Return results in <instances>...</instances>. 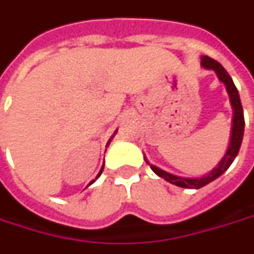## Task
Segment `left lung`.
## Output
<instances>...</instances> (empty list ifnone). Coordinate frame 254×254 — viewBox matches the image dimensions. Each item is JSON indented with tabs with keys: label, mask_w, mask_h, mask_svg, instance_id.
Masks as SVG:
<instances>
[{
	"label": "left lung",
	"mask_w": 254,
	"mask_h": 254,
	"mask_svg": "<svg viewBox=\"0 0 254 254\" xmlns=\"http://www.w3.org/2000/svg\"><path fill=\"white\" fill-rule=\"evenodd\" d=\"M202 64L206 69H211L217 73L218 78L225 84L227 91L230 94L231 104L234 108V124H232V135H231V142L228 146V150L225 153V156L223 157V160L220 162L217 167L213 171H210L209 174H206L203 177L200 178H183L177 177V176H173L167 171L160 170L157 169L156 166L149 164L150 169L153 173H156L159 177L164 178L166 181L174 184L177 187H183V188H190V190H199L204 185H207L211 181H214L216 178H218L224 171L227 170L231 166V163L234 162V159L237 157L241 144H242V138H244V128H245V117H244V109H242V104H241V98H239V92H238L235 84L232 81V78L228 74V71L224 69L221 64H218L217 61L211 59L209 57H202Z\"/></svg>",
	"instance_id": "1"
}]
</instances>
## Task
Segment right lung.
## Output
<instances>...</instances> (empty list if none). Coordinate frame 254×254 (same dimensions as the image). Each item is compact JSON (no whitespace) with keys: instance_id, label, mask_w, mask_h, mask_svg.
Returning a JSON list of instances; mask_svg holds the SVG:
<instances>
[{"instance_id":"1","label":"right lung","mask_w":254,"mask_h":254,"mask_svg":"<svg viewBox=\"0 0 254 254\" xmlns=\"http://www.w3.org/2000/svg\"><path fill=\"white\" fill-rule=\"evenodd\" d=\"M102 170H104V167H102V169H101V171H99V174H98L97 177H99V176H101V173H102ZM94 181H95V180H92V181H91L90 184H92V183H94Z\"/></svg>"}]
</instances>
